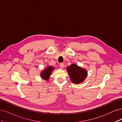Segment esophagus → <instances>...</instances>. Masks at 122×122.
<instances>
[{
  "mask_svg": "<svg viewBox=\"0 0 122 122\" xmlns=\"http://www.w3.org/2000/svg\"><path fill=\"white\" fill-rule=\"evenodd\" d=\"M60 67L61 68H64V63H61L60 64Z\"/></svg>",
  "mask_w": 122,
  "mask_h": 122,
  "instance_id": "obj_1",
  "label": "esophagus"
}]
</instances>
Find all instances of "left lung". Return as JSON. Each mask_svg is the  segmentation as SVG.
Returning a JSON list of instances; mask_svg holds the SVG:
<instances>
[{
    "label": "left lung",
    "instance_id": "1",
    "mask_svg": "<svg viewBox=\"0 0 122 122\" xmlns=\"http://www.w3.org/2000/svg\"><path fill=\"white\" fill-rule=\"evenodd\" d=\"M67 71L70 80L74 84H79L82 82L87 76V71L86 69L75 64L68 66Z\"/></svg>",
    "mask_w": 122,
    "mask_h": 122
}]
</instances>
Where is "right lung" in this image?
Listing matches in <instances>:
<instances>
[{"label":"right lung","instance_id":"right-lung-1","mask_svg":"<svg viewBox=\"0 0 122 122\" xmlns=\"http://www.w3.org/2000/svg\"><path fill=\"white\" fill-rule=\"evenodd\" d=\"M55 68L52 66H48L45 69H44L40 73V76L41 78L46 81H48L51 75V73L54 71Z\"/></svg>","mask_w":122,"mask_h":122}]
</instances>
